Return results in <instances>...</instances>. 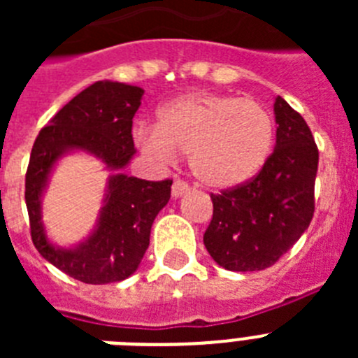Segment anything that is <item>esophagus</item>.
<instances>
[{
    "label": "esophagus",
    "instance_id": "1",
    "mask_svg": "<svg viewBox=\"0 0 358 358\" xmlns=\"http://www.w3.org/2000/svg\"><path fill=\"white\" fill-rule=\"evenodd\" d=\"M188 192H189L188 182L182 181V179H176V181H173V185H172V195H173V197H181V195L188 194Z\"/></svg>",
    "mask_w": 358,
    "mask_h": 358
}]
</instances>
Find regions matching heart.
<instances>
[{
	"label": "heart",
	"instance_id": "b5f03b06",
	"mask_svg": "<svg viewBox=\"0 0 358 358\" xmlns=\"http://www.w3.org/2000/svg\"><path fill=\"white\" fill-rule=\"evenodd\" d=\"M134 140L159 163L189 154V166L202 185L235 188L251 181L267 163L274 120L252 98L192 93L161 107L156 127L138 129Z\"/></svg>",
	"mask_w": 358,
	"mask_h": 358
}]
</instances>
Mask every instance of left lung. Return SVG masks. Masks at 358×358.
<instances>
[{
    "label": "left lung",
    "instance_id": "8db88e82",
    "mask_svg": "<svg viewBox=\"0 0 358 358\" xmlns=\"http://www.w3.org/2000/svg\"><path fill=\"white\" fill-rule=\"evenodd\" d=\"M276 148L251 181L211 194L213 217L204 245L227 271H264L285 255L312 222L319 150L303 116L274 102Z\"/></svg>",
    "mask_w": 358,
    "mask_h": 358
}]
</instances>
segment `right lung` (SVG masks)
<instances>
[{"mask_svg": "<svg viewBox=\"0 0 358 358\" xmlns=\"http://www.w3.org/2000/svg\"><path fill=\"white\" fill-rule=\"evenodd\" d=\"M141 96L143 90L136 85L94 82L41 129L31 147L24 179L31 242L50 264L91 285L115 283L134 273L150 242L152 222L170 199L172 179L145 181L120 172L136 152L132 118ZM71 148L100 157L115 176L94 235L78 248L59 250L43 235L40 194L55 161Z\"/></svg>", "mask_w": 358, "mask_h": 358, "instance_id": "right-lung-1", "label": "right lung"}]
</instances>
